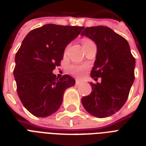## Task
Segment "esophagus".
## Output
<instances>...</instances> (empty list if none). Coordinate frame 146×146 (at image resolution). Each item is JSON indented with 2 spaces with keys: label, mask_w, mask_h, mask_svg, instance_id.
<instances>
[{
  "label": "esophagus",
  "mask_w": 146,
  "mask_h": 146,
  "mask_svg": "<svg viewBox=\"0 0 146 146\" xmlns=\"http://www.w3.org/2000/svg\"><path fill=\"white\" fill-rule=\"evenodd\" d=\"M80 84H82V81H80V80H76V86H79V85Z\"/></svg>",
  "instance_id": "obj_1"
}]
</instances>
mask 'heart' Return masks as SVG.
<instances>
[{
  "mask_svg": "<svg viewBox=\"0 0 146 146\" xmlns=\"http://www.w3.org/2000/svg\"><path fill=\"white\" fill-rule=\"evenodd\" d=\"M89 42H92V41H89V40H84V41L82 42L83 46ZM66 50H65V52H66ZM86 66H76V65H73V66H70V72L75 76H76L81 77V76H82L84 75L85 72H86Z\"/></svg>",
  "mask_w": 146,
  "mask_h": 146,
  "instance_id": "b5f03b06",
  "label": "heart"
}]
</instances>
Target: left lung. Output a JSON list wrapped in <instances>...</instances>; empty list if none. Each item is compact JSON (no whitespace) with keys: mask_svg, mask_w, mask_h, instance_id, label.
Instances as JSON below:
<instances>
[{"mask_svg":"<svg viewBox=\"0 0 146 146\" xmlns=\"http://www.w3.org/2000/svg\"><path fill=\"white\" fill-rule=\"evenodd\" d=\"M81 35L96 42L97 54L91 77L102 78L100 83H90L91 94L82 98V104L92 116L107 117L119 111L127 100L135 78L136 60L128 42L109 27H87Z\"/></svg>","mask_w":146,"mask_h":146,"instance_id":"1","label":"left lung"}]
</instances>
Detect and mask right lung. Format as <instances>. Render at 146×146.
I'll return each instance as SVG.
<instances>
[{
  "mask_svg": "<svg viewBox=\"0 0 146 146\" xmlns=\"http://www.w3.org/2000/svg\"><path fill=\"white\" fill-rule=\"evenodd\" d=\"M83 26L46 24L30 31L15 57L13 70L17 93L23 106L35 117L55 113L67 88L75 85L69 75L58 78L52 71L60 65L66 45Z\"/></svg>",
  "mask_w": 146,
  "mask_h": 146,
  "instance_id": "add662e5",
  "label": "right lung"
}]
</instances>
